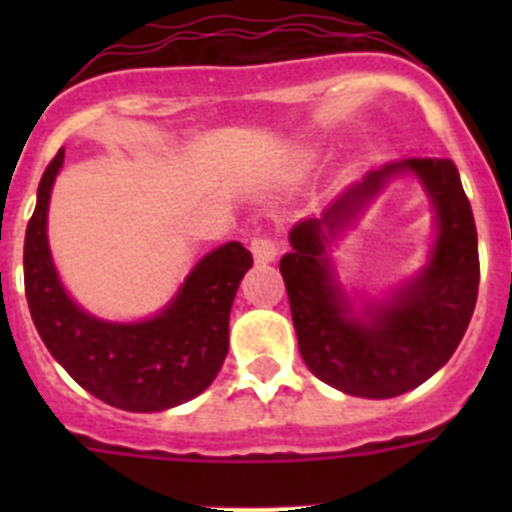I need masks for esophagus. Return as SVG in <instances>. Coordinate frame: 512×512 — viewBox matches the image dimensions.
Segmentation results:
<instances>
[{
    "mask_svg": "<svg viewBox=\"0 0 512 512\" xmlns=\"http://www.w3.org/2000/svg\"><path fill=\"white\" fill-rule=\"evenodd\" d=\"M251 253L256 264H271L279 256V243L269 238V235H259V238L251 241Z\"/></svg>",
    "mask_w": 512,
    "mask_h": 512,
    "instance_id": "1",
    "label": "esophagus"
}]
</instances>
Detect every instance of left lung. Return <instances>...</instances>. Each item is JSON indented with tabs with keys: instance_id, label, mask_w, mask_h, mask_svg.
I'll return each mask as SVG.
<instances>
[{
	"instance_id": "1",
	"label": "left lung",
	"mask_w": 512,
	"mask_h": 512,
	"mask_svg": "<svg viewBox=\"0 0 512 512\" xmlns=\"http://www.w3.org/2000/svg\"><path fill=\"white\" fill-rule=\"evenodd\" d=\"M402 173L424 184L437 210L429 264L400 290L359 308L347 300L329 261V243ZM279 261L307 369L354 397L384 400L415 390L461 343L477 305V228L459 171L449 158H402L348 187L320 217L289 230Z\"/></svg>"
}]
</instances>
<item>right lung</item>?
Returning <instances> with one entry per match:
<instances>
[{"label":"right lung","mask_w":512,"mask_h":512,"mask_svg":"<svg viewBox=\"0 0 512 512\" xmlns=\"http://www.w3.org/2000/svg\"><path fill=\"white\" fill-rule=\"evenodd\" d=\"M63 148L38 187L25 233V297L53 359L112 408L161 413L205 392L228 356V320L251 251L215 248L189 271L174 300L138 323H110L81 310L63 289L48 246V202Z\"/></svg>","instance_id":"obj_1"}]
</instances>
